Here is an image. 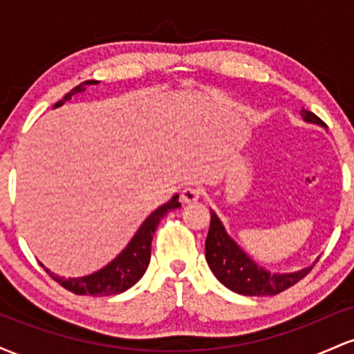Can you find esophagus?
Listing matches in <instances>:
<instances>
[{
  "label": "esophagus",
  "instance_id": "1",
  "mask_svg": "<svg viewBox=\"0 0 354 354\" xmlns=\"http://www.w3.org/2000/svg\"><path fill=\"white\" fill-rule=\"evenodd\" d=\"M201 198V189L194 188V186H189V188H185L181 193V201L185 205H191V203H196Z\"/></svg>",
  "mask_w": 354,
  "mask_h": 354
}]
</instances>
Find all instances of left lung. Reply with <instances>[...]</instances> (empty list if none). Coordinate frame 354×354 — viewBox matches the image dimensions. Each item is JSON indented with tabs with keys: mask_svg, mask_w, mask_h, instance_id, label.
I'll return each mask as SVG.
<instances>
[{
	"mask_svg": "<svg viewBox=\"0 0 354 354\" xmlns=\"http://www.w3.org/2000/svg\"><path fill=\"white\" fill-rule=\"evenodd\" d=\"M301 118L306 123L326 128L315 113L301 109ZM205 253L208 266L218 281L238 295L245 296H273L288 290L311 271V266L291 273H271L259 266L241 246L230 236L221 219L211 209V223L208 238L205 243Z\"/></svg>",
	"mask_w": 354,
	"mask_h": 354,
	"instance_id": "1",
	"label": "left lung"
}]
</instances>
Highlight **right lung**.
I'll list each match as a JSON object with an SVG mask.
<instances>
[{
	"label": "right lung",
	"instance_id": "right-lung-1",
	"mask_svg": "<svg viewBox=\"0 0 354 354\" xmlns=\"http://www.w3.org/2000/svg\"><path fill=\"white\" fill-rule=\"evenodd\" d=\"M89 84H96V81L88 80L84 81V83L78 84V86L73 88L70 93H66L64 98L58 101L53 108L63 106V104L66 103V101H70L73 96L83 93ZM178 198L180 196L174 194L168 203H165L160 208L154 209L153 213L141 223V226L138 228L135 236L129 239V243L124 246V250L121 251L116 258H113L106 266L95 271V273L80 276V278H63V276L51 273L43 263H39V265L46 270V273L50 274L56 283H59L61 286L66 288L68 291H71V293L75 295L111 296L123 293V291L129 290L133 284L140 281L141 276L145 274L146 268L149 265V258H151V241L154 231H156L158 225H160L161 218H163L168 211L180 208L181 203L178 201Z\"/></svg>",
	"mask_w": 354,
	"mask_h": 354
}]
</instances>
